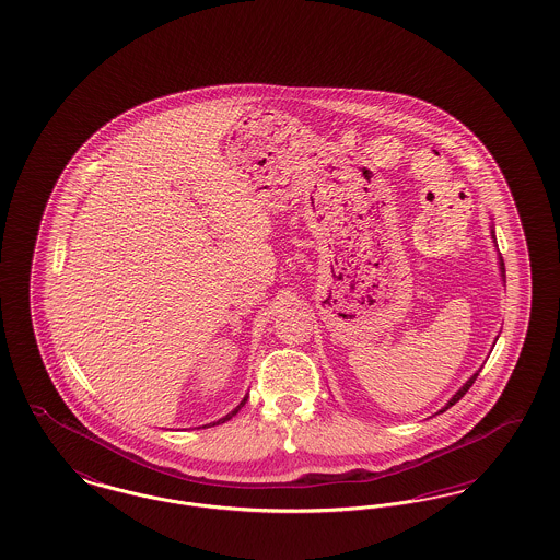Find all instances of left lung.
Segmentation results:
<instances>
[{
	"label": "left lung",
	"instance_id": "obj_1",
	"mask_svg": "<svg viewBox=\"0 0 560 560\" xmlns=\"http://www.w3.org/2000/svg\"><path fill=\"white\" fill-rule=\"evenodd\" d=\"M491 240H493V243H495V245H498V241H495V231H493V226H491ZM498 260H500V275H502V279H504V281H506V268H504V260H502V256H498ZM477 375H479V372L472 373V375H470V380H468V382H466V384H464V386H462V388H459V390H457V393H455V395H453L452 399L447 400V405H445V407H443V409H441V411H439V413H443V411H447V409H450V407H452V405H455V402H457V400L462 399V397H464V395H466V393H468V390H470V386H472V384H475V380H477Z\"/></svg>",
	"mask_w": 560,
	"mask_h": 560
}]
</instances>
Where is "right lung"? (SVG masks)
I'll return each instance as SVG.
<instances>
[{
  "label": "right lung",
  "mask_w": 560,
  "mask_h": 560,
  "mask_svg": "<svg viewBox=\"0 0 560 560\" xmlns=\"http://www.w3.org/2000/svg\"><path fill=\"white\" fill-rule=\"evenodd\" d=\"M245 400H247V395H245V397H243V399H241L240 405H237V407H235V409H233V411H229V413H226V416H224V418H220V420H218V422H212V424H206V427H208V428L218 427V424H224V422H229V420H231V418H233V416H237V413H240V409H241V407H243V405H245ZM206 427H201V428H206Z\"/></svg>",
  "instance_id": "1"
}]
</instances>
